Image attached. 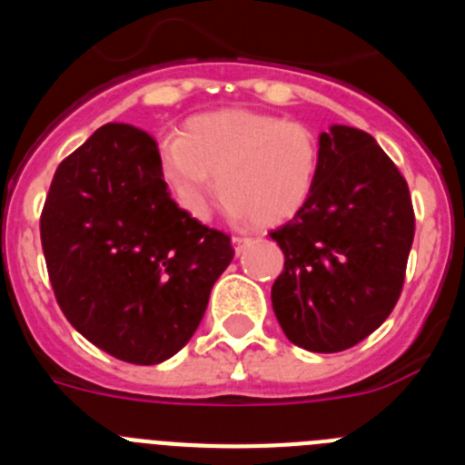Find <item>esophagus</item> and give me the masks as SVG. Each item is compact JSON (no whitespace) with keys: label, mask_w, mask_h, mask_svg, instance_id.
<instances>
[{"label":"esophagus","mask_w":465,"mask_h":465,"mask_svg":"<svg viewBox=\"0 0 465 465\" xmlns=\"http://www.w3.org/2000/svg\"><path fill=\"white\" fill-rule=\"evenodd\" d=\"M249 242H252V240H249V237H240V235L232 237V246H235V252H237V253L244 252L246 244H249Z\"/></svg>","instance_id":"obj_1"}]
</instances>
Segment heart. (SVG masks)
I'll return each mask as SVG.
<instances>
[{
	"instance_id": "1",
	"label": "heart",
	"mask_w": 465,
	"mask_h": 465,
	"mask_svg": "<svg viewBox=\"0 0 465 465\" xmlns=\"http://www.w3.org/2000/svg\"><path fill=\"white\" fill-rule=\"evenodd\" d=\"M160 170L179 207L207 219L216 179L237 219L274 225L310 200L319 172V142L305 125L246 109L193 118L183 134H167Z\"/></svg>"
}]
</instances>
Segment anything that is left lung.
Wrapping results in <instances>:
<instances>
[{
	"mask_svg": "<svg viewBox=\"0 0 465 465\" xmlns=\"http://www.w3.org/2000/svg\"><path fill=\"white\" fill-rule=\"evenodd\" d=\"M283 252L272 307L286 338L307 351L354 347L401 298L414 240L408 182L363 130L319 137L310 200L270 232Z\"/></svg>",
	"mask_w": 465,
	"mask_h": 465,
	"instance_id": "left-lung-1",
	"label": "left lung"
}]
</instances>
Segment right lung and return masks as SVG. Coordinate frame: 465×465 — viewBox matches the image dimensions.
<instances>
[{
    "instance_id": "obj_1",
    "label": "right lung",
    "mask_w": 465,
    "mask_h": 465,
    "mask_svg": "<svg viewBox=\"0 0 465 465\" xmlns=\"http://www.w3.org/2000/svg\"><path fill=\"white\" fill-rule=\"evenodd\" d=\"M57 305L85 340L134 365L174 356L235 249L170 197L158 143L106 123L60 163L41 212Z\"/></svg>"
}]
</instances>
